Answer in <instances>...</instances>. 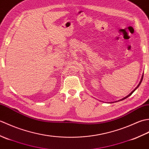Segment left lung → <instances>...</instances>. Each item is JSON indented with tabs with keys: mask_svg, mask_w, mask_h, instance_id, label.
<instances>
[{
	"mask_svg": "<svg viewBox=\"0 0 149 149\" xmlns=\"http://www.w3.org/2000/svg\"><path fill=\"white\" fill-rule=\"evenodd\" d=\"M143 75H142V77H141V81H140V83H139L138 84V86H137V87L136 88H135V89L133 90V91H132V92L130 93V94H129V95H128L127 96V97H124V98H123V99H121V100H124V99H126V98H127V97H129V96H130V95H131L132 94V93H133V92H134V91L136 90L137 89V88L139 87V86H140V84H141V81H142V80H143Z\"/></svg>",
	"mask_w": 149,
	"mask_h": 149,
	"instance_id": "left-lung-1",
	"label": "left lung"
}]
</instances>
